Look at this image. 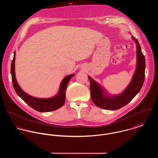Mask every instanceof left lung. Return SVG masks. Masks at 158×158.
<instances>
[{
    "mask_svg": "<svg viewBox=\"0 0 158 158\" xmlns=\"http://www.w3.org/2000/svg\"><path fill=\"white\" fill-rule=\"evenodd\" d=\"M136 43L137 65L133 78L125 90L117 95H107L103 88L90 77V96L98 107L109 110H118L130 103L142 88L145 80V60L137 39L131 36Z\"/></svg>",
    "mask_w": 158,
    "mask_h": 158,
    "instance_id": "obj_1",
    "label": "left lung"
}]
</instances>
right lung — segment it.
<instances>
[{
  "label": "right lung",
  "mask_w": 158,
  "mask_h": 158,
  "mask_svg": "<svg viewBox=\"0 0 158 158\" xmlns=\"http://www.w3.org/2000/svg\"><path fill=\"white\" fill-rule=\"evenodd\" d=\"M15 54L16 53L15 52L13 60H12L11 65V73L12 83L16 94L31 108L39 112L52 111L62 107L65 102L66 91L68 83L71 78L74 76V74L68 75L63 80L60 86L59 91L55 96L48 98H41L32 97L25 93L21 88L17 82L15 70Z\"/></svg>",
  "instance_id": "add662e5"
}]
</instances>
